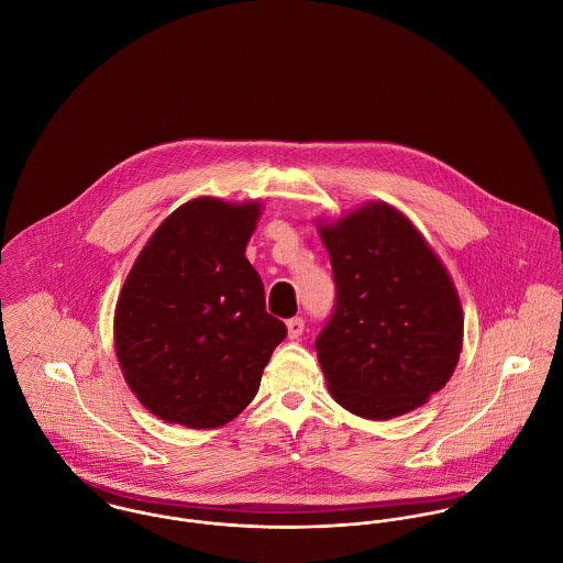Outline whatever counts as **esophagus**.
<instances>
[{
  "mask_svg": "<svg viewBox=\"0 0 563 563\" xmlns=\"http://www.w3.org/2000/svg\"><path fill=\"white\" fill-rule=\"evenodd\" d=\"M286 327H288V338L297 340L303 333V329H306V321L301 317H295V319L286 321Z\"/></svg>",
  "mask_w": 563,
  "mask_h": 563,
  "instance_id": "esophagus-1",
  "label": "esophagus"
}]
</instances>
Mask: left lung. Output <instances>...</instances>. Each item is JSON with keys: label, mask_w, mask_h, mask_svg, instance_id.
Listing matches in <instances>:
<instances>
[{"label": "left lung", "mask_w": 563, "mask_h": 563, "mask_svg": "<svg viewBox=\"0 0 563 563\" xmlns=\"http://www.w3.org/2000/svg\"><path fill=\"white\" fill-rule=\"evenodd\" d=\"M335 310L317 338L331 397L355 416L390 420L451 379L464 340L455 284L413 223L368 201L319 223Z\"/></svg>", "instance_id": "1"}]
</instances>
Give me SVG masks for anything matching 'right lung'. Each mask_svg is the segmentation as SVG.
I'll return each instance as SVG.
<instances>
[{
    "mask_svg": "<svg viewBox=\"0 0 563 563\" xmlns=\"http://www.w3.org/2000/svg\"><path fill=\"white\" fill-rule=\"evenodd\" d=\"M262 203L197 197L139 253L114 310V349L136 399L164 422L214 429L253 401L286 324L244 257Z\"/></svg>",
    "mask_w": 563,
    "mask_h": 563,
    "instance_id": "1",
    "label": "right lung"
}]
</instances>
